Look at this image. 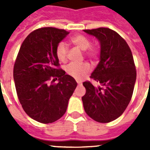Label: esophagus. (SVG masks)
I'll list each match as a JSON object with an SVG mask.
<instances>
[{
    "label": "esophagus",
    "instance_id": "1",
    "mask_svg": "<svg viewBox=\"0 0 150 150\" xmlns=\"http://www.w3.org/2000/svg\"><path fill=\"white\" fill-rule=\"evenodd\" d=\"M77 84L79 85V86H81L82 84H83V83H82V82H79V81H77Z\"/></svg>",
    "mask_w": 150,
    "mask_h": 150
}]
</instances>
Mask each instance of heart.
Returning a JSON list of instances; mask_svg holds the SVG:
<instances>
[{"mask_svg": "<svg viewBox=\"0 0 150 150\" xmlns=\"http://www.w3.org/2000/svg\"><path fill=\"white\" fill-rule=\"evenodd\" d=\"M71 42L79 50L83 51L85 56L88 57L91 60H95L98 56V50L95 48L90 47L91 42L85 36L80 35V34L74 36L73 38H71ZM67 52H68V49L65 43L61 42L57 45L56 49H55V55L59 62H65L67 59ZM64 70L69 76H72L74 79L80 80L89 73L90 66L88 63H86V62L81 64L70 63L66 66Z\"/></svg>", "mask_w": 150, "mask_h": 150, "instance_id": "heart-1", "label": "heart"}]
</instances>
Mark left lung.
Listing matches in <instances>:
<instances>
[{"instance_id": "left-lung-1", "label": "left lung", "mask_w": 150, "mask_h": 150, "mask_svg": "<svg viewBox=\"0 0 150 150\" xmlns=\"http://www.w3.org/2000/svg\"><path fill=\"white\" fill-rule=\"evenodd\" d=\"M83 30L100 42V62L90 77L103 86L95 88L89 81L83 83L86 90L82 97L83 107L95 121L110 122L122 114L132 99L137 77L133 55L126 41L113 30Z\"/></svg>"}]
</instances>
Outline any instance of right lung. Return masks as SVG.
Instances as JSON below:
<instances>
[{"label": "right lung", "mask_w": 150, "mask_h": 150, "mask_svg": "<svg viewBox=\"0 0 150 150\" xmlns=\"http://www.w3.org/2000/svg\"><path fill=\"white\" fill-rule=\"evenodd\" d=\"M69 34L64 29L46 27L28 35L21 46L13 67L18 98L31 119L48 124L59 120L77 83L59 68L57 45ZM59 82L54 83L57 77Z\"/></svg>", "instance_id": "1"}]
</instances>
